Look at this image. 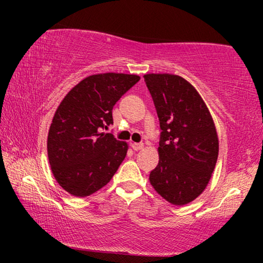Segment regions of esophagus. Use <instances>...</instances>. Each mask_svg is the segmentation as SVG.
I'll use <instances>...</instances> for the list:
<instances>
[{"instance_id": "obj_1", "label": "esophagus", "mask_w": 263, "mask_h": 263, "mask_svg": "<svg viewBox=\"0 0 263 263\" xmlns=\"http://www.w3.org/2000/svg\"><path fill=\"white\" fill-rule=\"evenodd\" d=\"M132 148L134 151H140L143 148V143H138V142H134L132 143Z\"/></svg>"}]
</instances>
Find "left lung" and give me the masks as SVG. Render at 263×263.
Segmentation results:
<instances>
[{
  "mask_svg": "<svg viewBox=\"0 0 263 263\" xmlns=\"http://www.w3.org/2000/svg\"><path fill=\"white\" fill-rule=\"evenodd\" d=\"M160 123L159 163L149 183L176 206L201 195L212 177L219 140L210 110L195 87L174 74H146Z\"/></svg>",
  "mask_w": 263,
  "mask_h": 263,
  "instance_id": "left-lung-1",
  "label": "left lung"
}]
</instances>
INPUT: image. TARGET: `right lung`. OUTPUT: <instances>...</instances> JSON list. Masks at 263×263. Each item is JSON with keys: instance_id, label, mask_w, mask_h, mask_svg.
<instances>
[{"instance_id": "right-lung-1", "label": "right lung", "mask_w": 263, "mask_h": 263, "mask_svg": "<svg viewBox=\"0 0 263 263\" xmlns=\"http://www.w3.org/2000/svg\"><path fill=\"white\" fill-rule=\"evenodd\" d=\"M139 75H89L57 107L48 134V157L56 181L70 195L86 197L106 185L127 156L128 143L110 133L112 109Z\"/></svg>"}]
</instances>
